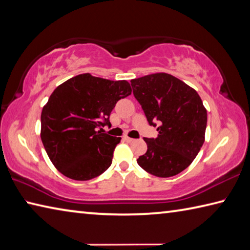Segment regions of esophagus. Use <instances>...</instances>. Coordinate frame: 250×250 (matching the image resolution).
Segmentation results:
<instances>
[{
  "mask_svg": "<svg viewBox=\"0 0 250 250\" xmlns=\"http://www.w3.org/2000/svg\"><path fill=\"white\" fill-rule=\"evenodd\" d=\"M124 139L127 141V143H131V141H134V139H133V138H130V137H127V136H125Z\"/></svg>",
  "mask_w": 250,
  "mask_h": 250,
  "instance_id": "obj_1",
  "label": "esophagus"
}]
</instances>
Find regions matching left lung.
Wrapping results in <instances>:
<instances>
[{
	"label": "left lung",
	"mask_w": 250,
	"mask_h": 250,
	"mask_svg": "<svg viewBox=\"0 0 250 250\" xmlns=\"http://www.w3.org/2000/svg\"><path fill=\"white\" fill-rule=\"evenodd\" d=\"M133 93L157 138H144L147 152L137 163L157 177L177 175L190 166L205 143L207 111L196 90L166 73L130 81Z\"/></svg>",
	"instance_id": "1"
}]
</instances>
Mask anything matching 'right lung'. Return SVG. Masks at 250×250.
<instances>
[{"label":"right lung","instance_id":"right-lung-1","mask_svg":"<svg viewBox=\"0 0 250 250\" xmlns=\"http://www.w3.org/2000/svg\"><path fill=\"white\" fill-rule=\"evenodd\" d=\"M126 81L82 74L55 89L41 113V140L51 162L75 181L92 180L112 164L120 137L103 133L116 102L128 97Z\"/></svg>","mask_w":250,"mask_h":250}]
</instances>
